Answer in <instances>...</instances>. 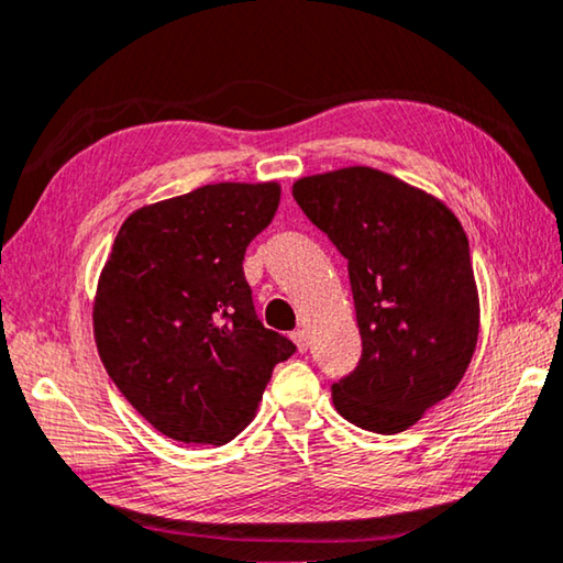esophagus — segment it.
I'll return each mask as SVG.
<instances>
[{"label":"esophagus","instance_id":"esophagus-1","mask_svg":"<svg viewBox=\"0 0 563 563\" xmlns=\"http://www.w3.org/2000/svg\"><path fill=\"white\" fill-rule=\"evenodd\" d=\"M291 339H294V344H297V349H299L301 354L307 352V349H309V336H307V331H303V329L291 331Z\"/></svg>","mask_w":563,"mask_h":563}]
</instances>
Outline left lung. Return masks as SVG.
Segmentation results:
<instances>
[{"mask_svg":"<svg viewBox=\"0 0 563 563\" xmlns=\"http://www.w3.org/2000/svg\"><path fill=\"white\" fill-rule=\"evenodd\" d=\"M303 214L349 262L362 358L331 386L346 421L399 434L456 389L478 339L462 221L444 201L372 167L294 181Z\"/></svg>","mask_w":563,"mask_h":563,"instance_id":"left-lung-1","label":"left lung"}]
</instances>
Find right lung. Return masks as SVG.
<instances>
[{
    "label": "right lung",
    "mask_w": 563,
    "mask_h": 563,
    "mask_svg": "<svg viewBox=\"0 0 563 563\" xmlns=\"http://www.w3.org/2000/svg\"><path fill=\"white\" fill-rule=\"evenodd\" d=\"M276 181H221L129 214L99 274L95 339L107 374L156 431L221 446L254 419L297 346L266 329L244 252L279 207Z\"/></svg>",
    "instance_id": "1"
}]
</instances>
